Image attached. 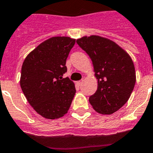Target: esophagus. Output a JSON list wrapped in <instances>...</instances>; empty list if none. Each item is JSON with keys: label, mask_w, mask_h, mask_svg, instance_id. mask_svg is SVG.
<instances>
[{"label": "esophagus", "mask_w": 153, "mask_h": 153, "mask_svg": "<svg viewBox=\"0 0 153 153\" xmlns=\"http://www.w3.org/2000/svg\"><path fill=\"white\" fill-rule=\"evenodd\" d=\"M83 79H82V80H80V81H78L77 82V85H79V86H81V85L83 84Z\"/></svg>", "instance_id": "1"}]
</instances>
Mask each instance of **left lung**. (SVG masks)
<instances>
[{"instance_id": "obj_1", "label": "left lung", "mask_w": 153, "mask_h": 153, "mask_svg": "<svg viewBox=\"0 0 153 153\" xmlns=\"http://www.w3.org/2000/svg\"><path fill=\"white\" fill-rule=\"evenodd\" d=\"M89 55L93 65L98 86L89 101L93 109L110 115L123 106L136 83L134 63L128 53L113 40L97 35L76 40Z\"/></svg>"}]
</instances>
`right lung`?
<instances>
[{
  "label": "right lung",
  "instance_id": "1",
  "mask_svg": "<svg viewBox=\"0 0 153 153\" xmlns=\"http://www.w3.org/2000/svg\"><path fill=\"white\" fill-rule=\"evenodd\" d=\"M75 39L53 36L39 44L25 58L21 87L28 102L41 117L55 120L68 112L76 93L68 77L66 61Z\"/></svg>",
  "mask_w": 153,
  "mask_h": 153
}]
</instances>
